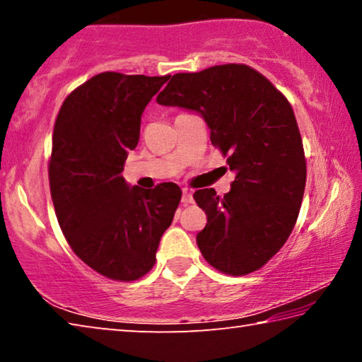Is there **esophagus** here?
<instances>
[{
    "label": "esophagus",
    "mask_w": 362,
    "mask_h": 362,
    "mask_svg": "<svg viewBox=\"0 0 362 362\" xmlns=\"http://www.w3.org/2000/svg\"><path fill=\"white\" fill-rule=\"evenodd\" d=\"M182 203L183 204H192L193 203V194L188 188H183V194H182Z\"/></svg>",
    "instance_id": "esophagus-1"
}]
</instances>
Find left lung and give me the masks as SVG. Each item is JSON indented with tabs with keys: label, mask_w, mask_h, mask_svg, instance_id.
<instances>
[{
	"label": "left lung",
	"mask_w": 362,
	"mask_h": 362,
	"mask_svg": "<svg viewBox=\"0 0 362 362\" xmlns=\"http://www.w3.org/2000/svg\"><path fill=\"white\" fill-rule=\"evenodd\" d=\"M156 102L203 115L212 145L236 173L223 198L214 188L193 194L207 216L196 236L201 254L231 276L260 269L289 238L305 192L306 159L289 100L252 66L226 64L177 73Z\"/></svg>",
	"instance_id": "obj_1"
}]
</instances>
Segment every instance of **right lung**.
<instances>
[{"label":"right lung","mask_w":362,"mask_h":362,"mask_svg":"<svg viewBox=\"0 0 362 362\" xmlns=\"http://www.w3.org/2000/svg\"><path fill=\"white\" fill-rule=\"evenodd\" d=\"M169 76L99 73L66 95L54 124L47 173L60 230L108 279L129 283L150 272L180 203L173 182L142 189L121 177L146 103Z\"/></svg>","instance_id":"right-lung-1"}]
</instances>
